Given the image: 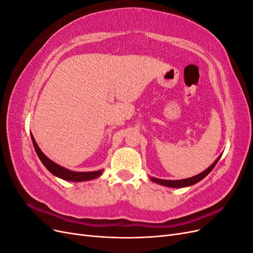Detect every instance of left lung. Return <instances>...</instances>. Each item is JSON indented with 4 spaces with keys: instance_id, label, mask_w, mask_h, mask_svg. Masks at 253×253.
Masks as SVG:
<instances>
[{
    "instance_id": "8db88e82",
    "label": "left lung",
    "mask_w": 253,
    "mask_h": 253,
    "mask_svg": "<svg viewBox=\"0 0 253 253\" xmlns=\"http://www.w3.org/2000/svg\"><path fill=\"white\" fill-rule=\"evenodd\" d=\"M221 154L215 159V162H214L208 169H206L205 171H203L202 173L197 174L193 177H189V178H185V179H179V180H167V179H159V178H155V177H150V179L155 182L158 183V185H162V186H166V187H170V188H185V187H190L192 185H195L198 181H201L202 179H204L207 175H208L212 170L213 168L216 166L217 162L220 159Z\"/></svg>"
}]
</instances>
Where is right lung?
<instances>
[{
  "label": "right lung",
  "instance_id": "obj_1",
  "mask_svg": "<svg viewBox=\"0 0 253 253\" xmlns=\"http://www.w3.org/2000/svg\"><path fill=\"white\" fill-rule=\"evenodd\" d=\"M30 137H32V140L34 143V147L36 150V153L38 157L40 158V160L42 162V164L45 166V168L52 174L57 176V177L64 179V180H68V181H86V180H91L95 179L97 177H99L103 172V170H98V171H91V172H75V171H71L66 169V168L60 166L56 163H53L52 160H50L44 153L41 151V149L39 148V145L37 144L34 135L30 134Z\"/></svg>",
  "mask_w": 253,
  "mask_h": 253
}]
</instances>
